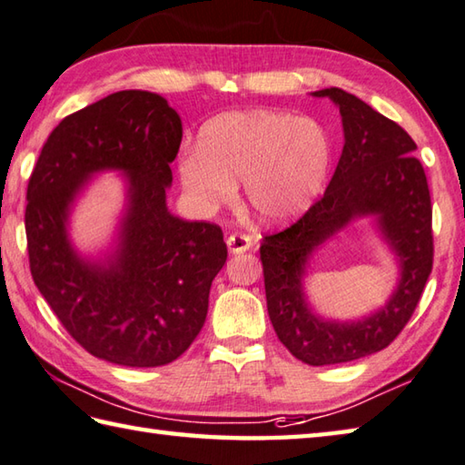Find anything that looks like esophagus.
Segmentation results:
<instances>
[{
  "label": "esophagus",
  "instance_id": "esophagus-1",
  "mask_svg": "<svg viewBox=\"0 0 465 465\" xmlns=\"http://www.w3.org/2000/svg\"><path fill=\"white\" fill-rule=\"evenodd\" d=\"M226 247H229L232 255H241V252H247L252 247V241L247 234L234 232L229 236V239H226Z\"/></svg>",
  "mask_w": 465,
  "mask_h": 465
}]
</instances>
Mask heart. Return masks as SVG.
<instances>
[{
    "label": "heart",
    "mask_w": 465,
    "mask_h": 465,
    "mask_svg": "<svg viewBox=\"0 0 465 465\" xmlns=\"http://www.w3.org/2000/svg\"><path fill=\"white\" fill-rule=\"evenodd\" d=\"M334 145L322 124L277 109L226 111L198 131V147L180 153L178 176L190 204L214 213L236 196L262 223L303 214L326 186Z\"/></svg>",
    "instance_id": "obj_1"
}]
</instances>
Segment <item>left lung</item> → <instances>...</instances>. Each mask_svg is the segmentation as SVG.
<instances>
[{"label": "left lung", "mask_w": 465, "mask_h": 465, "mask_svg": "<svg viewBox=\"0 0 465 465\" xmlns=\"http://www.w3.org/2000/svg\"><path fill=\"white\" fill-rule=\"evenodd\" d=\"M344 150L326 194L289 229L261 242L269 320L297 361L340 364L381 352L413 315L433 267L431 196L413 139L371 104L331 86ZM366 217L398 262V283L379 311L358 321L326 319L307 297L314 257L348 225Z\"/></svg>", "instance_id": "8db88e82"}]
</instances>
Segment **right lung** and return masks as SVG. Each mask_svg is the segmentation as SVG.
<instances>
[{
	"mask_svg": "<svg viewBox=\"0 0 465 465\" xmlns=\"http://www.w3.org/2000/svg\"><path fill=\"white\" fill-rule=\"evenodd\" d=\"M182 119L162 94L119 91L60 121L28 182L25 236L34 283L86 352L131 369L176 361L203 330L226 262L216 224L173 216L165 200ZM126 178L107 248L78 252L69 216L88 182Z\"/></svg>",
	"mask_w": 465,
	"mask_h": 465,
	"instance_id": "right-lung-1",
	"label": "right lung"
}]
</instances>
